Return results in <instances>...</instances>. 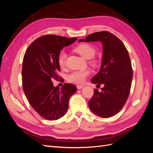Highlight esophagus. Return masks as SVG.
Returning <instances> with one entry per match:
<instances>
[{
  "label": "esophagus",
  "instance_id": "esophagus-1",
  "mask_svg": "<svg viewBox=\"0 0 153 153\" xmlns=\"http://www.w3.org/2000/svg\"><path fill=\"white\" fill-rule=\"evenodd\" d=\"M76 87H77L78 89H82V88L83 87V85H77Z\"/></svg>",
  "mask_w": 153,
  "mask_h": 153
}]
</instances>
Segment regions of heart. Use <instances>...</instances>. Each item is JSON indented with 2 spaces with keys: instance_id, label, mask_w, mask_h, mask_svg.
I'll list each match as a JSON object with an SVG mask.
<instances>
[{
  "instance_id": "b5f03b06",
  "label": "heart",
  "mask_w": 153,
  "mask_h": 153,
  "mask_svg": "<svg viewBox=\"0 0 153 153\" xmlns=\"http://www.w3.org/2000/svg\"><path fill=\"white\" fill-rule=\"evenodd\" d=\"M74 50L84 58L86 59H91L90 62L93 65H96L97 64L96 59H91L96 53V49L91 45L89 43H82L78 45L76 47L74 48ZM66 52L64 50L61 51L58 56V64L61 68H63L66 66ZM89 74L90 71L89 70L74 71L68 75V80L69 82L74 83V84H82Z\"/></svg>"
}]
</instances>
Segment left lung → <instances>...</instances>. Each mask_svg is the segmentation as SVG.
I'll return each instance as SVG.
<instances>
[{"instance_id": "8db88e82", "label": "left lung", "mask_w": 153, "mask_h": 153, "mask_svg": "<svg viewBox=\"0 0 153 153\" xmlns=\"http://www.w3.org/2000/svg\"><path fill=\"white\" fill-rule=\"evenodd\" d=\"M98 41L103 44L102 64L91 82L104 87L101 92L94 89L89 106L95 114L110 117L117 114L126 102L131 89L133 69L128 50L116 36L108 31H101L89 34L84 40L85 42Z\"/></svg>"}]
</instances>
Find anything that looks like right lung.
Listing matches in <instances>:
<instances>
[{"label":"right lung","instance_id":"right-lung-1","mask_svg":"<svg viewBox=\"0 0 153 153\" xmlns=\"http://www.w3.org/2000/svg\"><path fill=\"white\" fill-rule=\"evenodd\" d=\"M76 39L45 35L34 40L25 53L22 70L23 89L32 107L47 120H57L65 115L69 98L77 90L71 84H65L60 89L52 81L59 78L60 52Z\"/></svg>","mask_w":153,"mask_h":153}]
</instances>
